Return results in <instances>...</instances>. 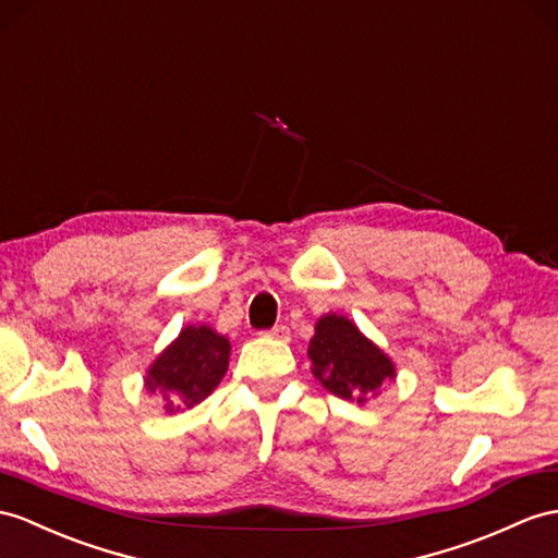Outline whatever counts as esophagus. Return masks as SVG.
Returning a JSON list of instances; mask_svg holds the SVG:
<instances>
[{
    "label": "esophagus",
    "mask_w": 558,
    "mask_h": 558,
    "mask_svg": "<svg viewBox=\"0 0 558 558\" xmlns=\"http://www.w3.org/2000/svg\"><path fill=\"white\" fill-rule=\"evenodd\" d=\"M265 336H269V338H279V341H289V329L283 324H279V326H275V329H269V331H265Z\"/></svg>",
    "instance_id": "obj_1"
}]
</instances>
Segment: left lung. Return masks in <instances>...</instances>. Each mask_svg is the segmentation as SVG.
Wrapping results in <instances>:
<instances>
[{
  "instance_id": "obj_1",
  "label": "left lung",
  "mask_w": 558,
  "mask_h": 558,
  "mask_svg": "<svg viewBox=\"0 0 558 558\" xmlns=\"http://www.w3.org/2000/svg\"><path fill=\"white\" fill-rule=\"evenodd\" d=\"M307 357L326 390L360 404L396 378V364L386 352L343 315H324L317 322Z\"/></svg>"
}]
</instances>
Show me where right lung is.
<instances>
[{
  "instance_id": "1",
  "label": "right lung",
  "mask_w": 558,
  "mask_h": 558,
  "mask_svg": "<svg viewBox=\"0 0 558 558\" xmlns=\"http://www.w3.org/2000/svg\"><path fill=\"white\" fill-rule=\"evenodd\" d=\"M229 341L210 326H186L148 366L144 384L160 392L166 412L194 407L206 400L222 381L229 366Z\"/></svg>"
}]
</instances>
